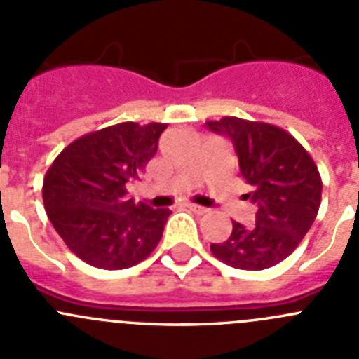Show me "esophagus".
Masks as SVG:
<instances>
[{"instance_id": "esophagus-1", "label": "esophagus", "mask_w": 359, "mask_h": 359, "mask_svg": "<svg viewBox=\"0 0 359 359\" xmlns=\"http://www.w3.org/2000/svg\"><path fill=\"white\" fill-rule=\"evenodd\" d=\"M187 208H189V210H192L194 213H197V215H204V213H208V208H204V206H199V204H187Z\"/></svg>"}]
</instances>
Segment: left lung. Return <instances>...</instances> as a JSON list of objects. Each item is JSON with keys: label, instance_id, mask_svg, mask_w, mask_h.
<instances>
[{"label": "left lung", "instance_id": "8db88e82", "mask_svg": "<svg viewBox=\"0 0 359 359\" xmlns=\"http://www.w3.org/2000/svg\"><path fill=\"white\" fill-rule=\"evenodd\" d=\"M208 130L233 144L240 174L250 187L255 224L233 222L224 243H211L217 259L238 269H266L291 255L312 227L320 206L319 170L306 149L275 125L240 118L208 121Z\"/></svg>", "mask_w": 359, "mask_h": 359}]
</instances>
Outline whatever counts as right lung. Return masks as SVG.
<instances>
[{
  "mask_svg": "<svg viewBox=\"0 0 359 359\" xmlns=\"http://www.w3.org/2000/svg\"><path fill=\"white\" fill-rule=\"evenodd\" d=\"M163 123H119L83 135L57 155L43 177V206L67 247L88 264L125 269L162 240L169 208L126 196L158 148Z\"/></svg>",
  "mask_w": 359,
  "mask_h": 359,
  "instance_id": "1",
  "label": "right lung"
}]
</instances>
